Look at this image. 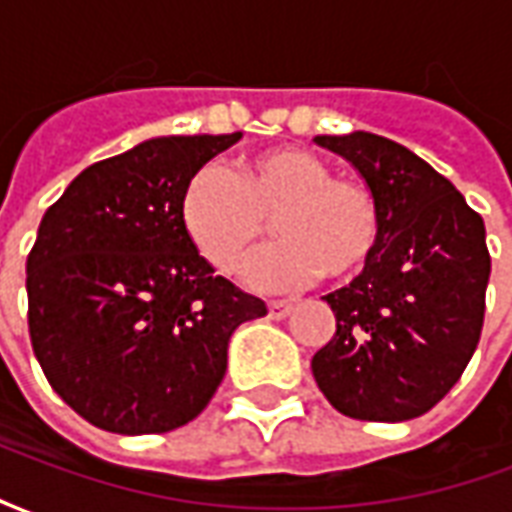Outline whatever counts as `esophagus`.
<instances>
[{"mask_svg":"<svg viewBox=\"0 0 512 512\" xmlns=\"http://www.w3.org/2000/svg\"><path fill=\"white\" fill-rule=\"evenodd\" d=\"M293 310V304H290V301H268V315H271V318H274V321H279V318H285V315H288V312Z\"/></svg>","mask_w":512,"mask_h":512,"instance_id":"34e87169","label":"esophagus"}]
</instances>
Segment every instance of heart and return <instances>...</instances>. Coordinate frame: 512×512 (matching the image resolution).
Listing matches in <instances>:
<instances>
[{
	"mask_svg": "<svg viewBox=\"0 0 512 512\" xmlns=\"http://www.w3.org/2000/svg\"><path fill=\"white\" fill-rule=\"evenodd\" d=\"M180 222L219 271H233L274 222L279 244L244 266L252 288L359 277L381 241V208L362 180L334 178L326 161L301 147H271L244 158L238 175L200 167L180 194Z\"/></svg>",
	"mask_w": 512,
	"mask_h": 512,
	"instance_id": "1",
	"label": "heart"
}]
</instances>
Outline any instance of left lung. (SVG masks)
Returning <instances> with one entry per match:
<instances>
[{
  "label": "left lung",
  "mask_w": 512,
  "mask_h": 512,
  "mask_svg": "<svg viewBox=\"0 0 512 512\" xmlns=\"http://www.w3.org/2000/svg\"><path fill=\"white\" fill-rule=\"evenodd\" d=\"M376 194L381 241L359 277L323 296L337 332L312 376L340 414L403 422L450 392L480 343L491 257L485 224L450 180L367 131L315 136Z\"/></svg>",
  "instance_id": "1"
}]
</instances>
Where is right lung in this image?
I'll return each mask as SVG.
<instances>
[{"label":"right lung","mask_w":512,"mask_h":512,"mask_svg":"<svg viewBox=\"0 0 512 512\" xmlns=\"http://www.w3.org/2000/svg\"><path fill=\"white\" fill-rule=\"evenodd\" d=\"M235 134L153 136L71 180L27 257L29 337L43 373L95 428L186 425L266 304L216 277L180 222V194Z\"/></svg>","instance_id":"obj_1"}]
</instances>
